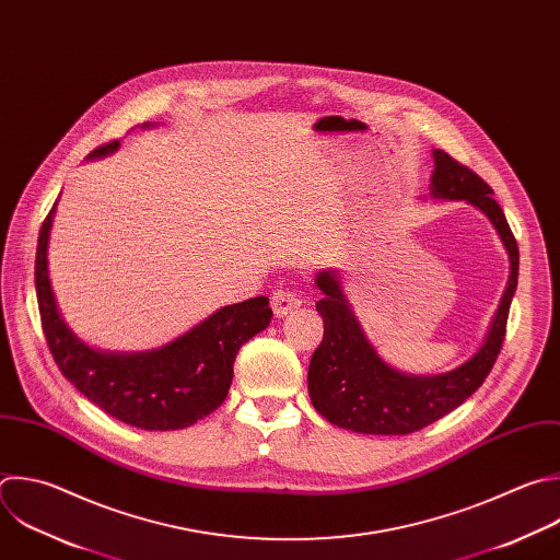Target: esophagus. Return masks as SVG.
<instances>
[{
    "label": "esophagus",
    "instance_id": "esophagus-1",
    "mask_svg": "<svg viewBox=\"0 0 560 560\" xmlns=\"http://www.w3.org/2000/svg\"><path fill=\"white\" fill-rule=\"evenodd\" d=\"M270 305H272V312L281 318L285 316L288 312H292L294 307L301 305V296L294 292V290H288V288H277L270 296Z\"/></svg>",
    "mask_w": 560,
    "mask_h": 560
}]
</instances>
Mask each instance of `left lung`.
<instances>
[{
  "instance_id": "left-lung-1",
  "label": "left lung",
  "mask_w": 560,
  "mask_h": 560,
  "mask_svg": "<svg viewBox=\"0 0 560 560\" xmlns=\"http://www.w3.org/2000/svg\"><path fill=\"white\" fill-rule=\"evenodd\" d=\"M435 171L431 194L446 200H466L494 224L510 255V281L499 303L497 316L481 349L451 374L413 378L398 374L385 364L376 349L364 338L338 277L320 272L316 285L325 294L316 310L323 316V340L316 347L307 389L314 409L331 424L369 435H409L416 433L468 400L488 378L501 351L510 303L518 281V246L508 226L503 209L492 198L490 186L466 164L435 149Z\"/></svg>"
}]
</instances>
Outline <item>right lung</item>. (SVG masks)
<instances>
[{
  "instance_id": "obj_1",
  "label": "right lung",
  "mask_w": 560,
  "mask_h": 560,
  "mask_svg": "<svg viewBox=\"0 0 560 560\" xmlns=\"http://www.w3.org/2000/svg\"><path fill=\"white\" fill-rule=\"evenodd\" d=\"M116 147L118 140L105 142L90 158ZM55 207L39 231L35 288L42 327L61 374L105 413L144 431L184 429L213 413L229 396L240 347L270 323L268 299L255 296L222 307L189 334L151 353L94 351L66 327L50 288L46 253Z\"/></svg>"
}]
</instances>
